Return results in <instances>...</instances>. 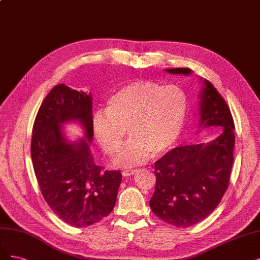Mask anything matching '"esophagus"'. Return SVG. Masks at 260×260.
<instances>
[{
	"mask_svg": "<svg viewBox=\"0 0 260 260\" xmlns=\"http://www.w3.org/2000/svg\"><path fill=\"white\" fill-rule=\"evenodd\" d=\"M136 173H137V170H131V169H128V170H124L122 172V175L124 176V177H127V176H132V175L136 174Z\"/></svg>",
	"mask_w": 260,
	"mask_h": 260,
	"instance_id": "1",
	"label": "esophagus"
}]
</instances>
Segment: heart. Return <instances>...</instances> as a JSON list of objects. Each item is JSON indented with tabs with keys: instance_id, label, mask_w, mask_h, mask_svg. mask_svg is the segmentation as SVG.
Returning a JSON list of instances; mask_svg holds the SVG:
<instances>
[{
	"instance_id": "obj_1",
	"label": "heart",
	"mask_w": 260,
	"mask_h": 260,
	"mask_svg": "<svg viewBox=\"0 0 260 260\" xmlns=\"http://www.w3.org/2000/svg\"><path fill=\"white\" fill-rule=\"evenodd\" d=\"M189 108L186 91L177 85L139 81L108 100L106 111L93 118L98 145L108 155L118 151L127 131L129 140L113 158L115 166H134L158 156L178 141Z\"/></svg>"
}]
</instances>
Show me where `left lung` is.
Instances as JSON below:
<instances>
[{
  "instance_id": "1",
  "label": "left lung",
  "mask_w": 260,
  "mask_h": 260,
  "mask_svg": "<svg viewBox=\"0 0 260 260\" xmlns=\"http://www.w3.org/2000/svg\"><path fill=\"white\" fill-rule=\"evenodd\" d=\"M165 70L183 75L192 72L189 68ZM200 98V126H219L222 133L207 144L176 147L154 163L156 183L150 207L158 218L176 227L202 221L218 206L233 164L236 136L227 103L207 80Z\"/></svg>"
}]
</instances>
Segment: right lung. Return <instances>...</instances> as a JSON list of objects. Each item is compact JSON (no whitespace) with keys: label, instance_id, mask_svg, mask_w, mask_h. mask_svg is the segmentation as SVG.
<instances>
[{"label":"right lung","instance_id":"1","mask_svg":"<svg viewBox=\"0 0 260 260\" xmlns=\"http://www.w3.org/2000/svg\"><path fill=\"white\" fill-rule=\"evenodd\" d=\"M91 96L56 85L42 103L33 124L31 157L42 196L59 218L72 227H87L112 212L122 175L94 162ZM78 120L86 137L69 143L61 125Z\"/></svg>","mask_w":260,"mask_h":260}]
</instances>
